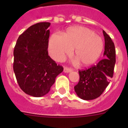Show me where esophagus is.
<instances>
[{"label": "esophagus", "instance_id": "1", "mask_svg": "<svg viewBox=\"0 0 128 128\" xmlns=\"http://www.w3.org/2000/svg\"><path fill=\"white\" fill-rule=\"evenodd\" d=\"M63 71H64V72H65V73H68V72H70L71 71H72V68H68V67H66V66H65V67H64Z\"/></svg>", "mask_w": 128, "mask_h": 128}]
</instances>
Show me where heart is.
Here are the masks:
<instances>
[{
	"mask_svg": "<svg viewBox=\"0 0 128 128\" xmlns=\"http://www.w3.org/2000/svg\"><path fill=\"white\" fill-rule=\"evenodd\" d=\"M76 57L82 65H90L100 57L104 48L102 38L84 27H72L63 35H52L48 42V52L53 59L62 61L74 49Z\"/></svg>",
	"mask_w": 128,
	"mask_h": 128,
	"instance_id": "obj_1",
	"label": "heart"
}]
</instances>
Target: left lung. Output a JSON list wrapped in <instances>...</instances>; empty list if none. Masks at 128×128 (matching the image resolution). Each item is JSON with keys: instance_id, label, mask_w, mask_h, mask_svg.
Returning <instances> with one entry per match:
<instances>
[{"instance_id": "8db88e82", "label": "left lung", "mask_w": 128, "mask_h": 128, "mask_svg": "<svg viewBox=\"0 0 128 128\" xmlns=\"http://www.w3.org/2000/svg\"><path fill=\"white\" fill-rule=\"evenodd\" d=\"M105 46L104 58L96 65L79 71L80 81L74 86L76 93L83 100L99 98L108 86L114 76L115 48L109 35L103 30Z\"/></svg>"}]
</instances>
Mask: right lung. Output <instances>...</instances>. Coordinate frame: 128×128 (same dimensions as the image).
<instances>
[{
	"mask_svg": "<svg viewBox=\"0 0 128 128\" xmlns=\"http://www.w3.org/2000/svg\"><path fill=\"white\" fill-rule=\"evenodd\" d=\"M49 22H39L19 36L14 46L13 70L19 86L29 96L47 94L63 70L48 55Z\"/></svg>",
	"mask_w": 128,
	"mask_h": 128,
	"instance_id": "obj_1",
	"label": "right lung"
}]
</instances>
